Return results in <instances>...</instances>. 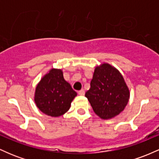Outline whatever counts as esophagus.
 Returning a JSON list of instances; mask_svg holds the SVG:
<instances>
[{
    "instance_id": "1",
    "label": "esophagus",
    "mask_w": 159,
    "mask_h": 159,
    "mask_svg": "<svg viewBox=\"0 0 159 159\" xmlns=\"http://www.w3.org/2000/svg\"><path fill=\"white\" fill-rule=\"evenodd\" d=\"M84 93H85V91H84V89H82V90L78 91V94H79L80 96H84Z\"/></svg>"
}]
</instances>
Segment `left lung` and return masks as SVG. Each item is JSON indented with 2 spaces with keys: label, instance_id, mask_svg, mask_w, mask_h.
Returning <instances> with one entry per match:
<instances>
[{
  "label": "left lung",
  "instance_id": "8db88e82",
  "mask_svg": "<svg viewBox=\"0 0 159 159\" xmlns=\"http://www.w3.org/2000/svg\"><path fill=\"white\" fill-rule=\"evenodd\" d=\"M129 96L122 75L108 63L96 67L90 88L85 93L94 112L104 120L111 119L122 112Z\"/></svg>",
  "mask_w": 159,
  "mask_h": 159
}]
</instances>
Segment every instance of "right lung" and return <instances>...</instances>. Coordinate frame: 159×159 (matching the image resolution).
Masks as SVG:
<instances>
[{
	"mask_svg": "<svg viewBox=\"0 0 159 159\" xmlns=\"http://www.w3.org/2000/svg\"><path fill=\"white\" fill-rule=\"evenodd\" d=\"M76 96L77 93L63 78L61 69H52L36 86L34 101L45 114L60 116L69 110Z\"/></svg>",
	"mask_w": 159,
	"mask_h": 159,
	"instance_id": "add662e5",
	"label": "right lung"
}]
</instances>
